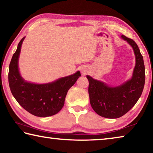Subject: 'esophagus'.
Wrapping results in <instances>:
<instances>
[{"label":"esophagus","mask_w":153,"mask_h":153,"mask_svg":"<svg viewBox=\"0 0 153 153\" xmlns=\"http://www.w3.org/2000/svg\"><path fill=\"white\" fill-rule=\"evenodd\" d=\"M81 73H82V74L83 75V76H84V75H86L88 73V71L86 70V69H82Z\"/></svg>","instance_id":"obj_1"}]
</instances>
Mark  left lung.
<instances>
[{
	"label": "left lung",
	"instance_id": "obj_1",
	"mask_svg": "<svg viewBox=\"0 0 153 153\" xmlns=\"http://www.w3.org/2000/svg\"><path fill=\"white\" fill-rule=\"evenodd\" d=\"M121 38L132 47L136 56V65L131 78L119 86H108L105 83L87 76L91 107L98 115L105 118L116 119L125 115L138 101L145 83L143 56L137 44L122 35Z\"/></svg>",
	"mask_w": 153,
	"mask_h": 153
}]
</instances>
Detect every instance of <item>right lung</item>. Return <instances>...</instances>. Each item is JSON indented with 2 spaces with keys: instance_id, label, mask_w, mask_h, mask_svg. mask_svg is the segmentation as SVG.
<instances>
[{
  "instance_id": "add662e5",
  "label": "right lung",
  "mask_w": 153,
  "mask_h": 153,
  "mask_svg": "<svg viewBox=\"0 0 153 153\" xmlns=\"http://www.w3.org/2000/svg\"><path fill=\"white\" fill-rule=\"evenodd\" d=\"M23 38L9 64V84L11 92L18 103L32 115L40 117L54 115L63 108L69 89L81 76L78 71L71 76L44 84L30 83L22 78L18 68V60Z\"/></svg>"
}]
</instances>
